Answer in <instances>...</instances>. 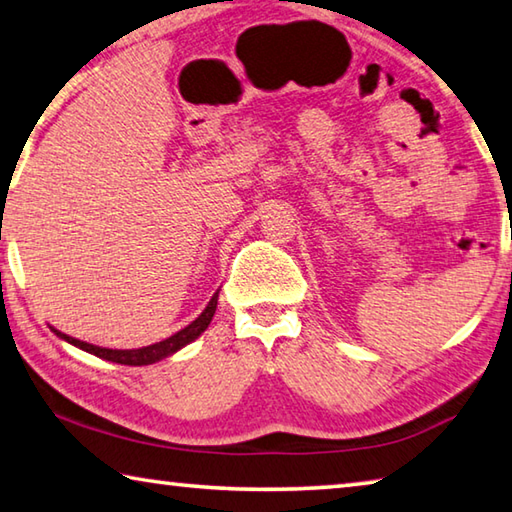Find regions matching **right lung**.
I'll return each instance as SVG.
<instances>
[{
  "label": "right lung",
  "mask_w": 512,
  "mask_h": 512,
  "mask_svg": "<svg viewBox=\"0 0 512 512\" xmlns=\"http://www.w3.org/2000/svg\"><path fill=\"white\" fill-rule=\"evenodd\" d=\"M216 302H219V293H214L212 300L207 302L205 311L194 320V323H189L185 329H180V332L169 336V339H164L160 343H153V345H146V348H137V350L99 348V345H92V343H85V341H79V339H72V336L58 332V329H54V332L60 336V339H65L67 343H72V345H76V348L90 352V354H94V357H99V359H106V361H112V363H121V366H149V363H155V361H160L164 357H169V354L178 352L180 348H185L187 343H192L194 339H198V336H201L205 329H207V325H210V320H212L214 311H216Z\"/></svg>",
  "instance_id": "obj_1"
}]
</instances>
